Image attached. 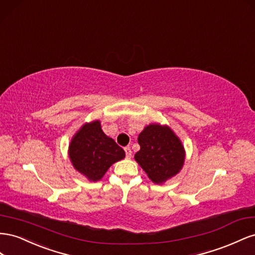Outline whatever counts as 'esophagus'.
<instances>
[{"mask_svg":"<svg viewBox=\"0 0 255 255\" xmlns=\"http://www.w3.org/2000/svg\"><path fill=\"white\" fill-rule=\"evenodd\" d=\"M125 152H126V158H130L131 157V155H132V151H131V149H130V147H125Z\"/></svg>","mask_w":255,"mask_h":255,"instance_id":"1","label":"esophagus"}]
</instances>
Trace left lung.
I'll return each instance as SVG.
<instances>
[{
  "label": "left lung",
  "instance_id": "left-lung-1",
  "mask_svg": "<svg viewBox=\"0 0 255 255\" xmlns=\"http://www.w3.org/2000/svg\"><path fill=\"white\" fill-rule=\"evenodd\" d=\"M140 150L135 161L155 184H162L175 176L185 162V149L169 126L150 124L137 136Z\"/></svg>",
  "mask_w": 255,
  "mask_h": 255
}]
</instances>
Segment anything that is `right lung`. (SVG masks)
Returning <instances> with one entry per match:
<instances>
[{"instance_id": "right-lung-1", "label": "right lung", "mask_w": 255, "mask_h": 255, "mask_svg": "<svg viewBox=\"0 0 255 255\" xmlns=\"http://www.w3.org/2000/svg\"><path fill=\"white\" fill-rule=\"evenodd\" d=\"M68 151L74 168L91 181L100 180L114 162L125 158V151L105 134L99 121L80 128Z\"/></svg>"}]
</instances>
